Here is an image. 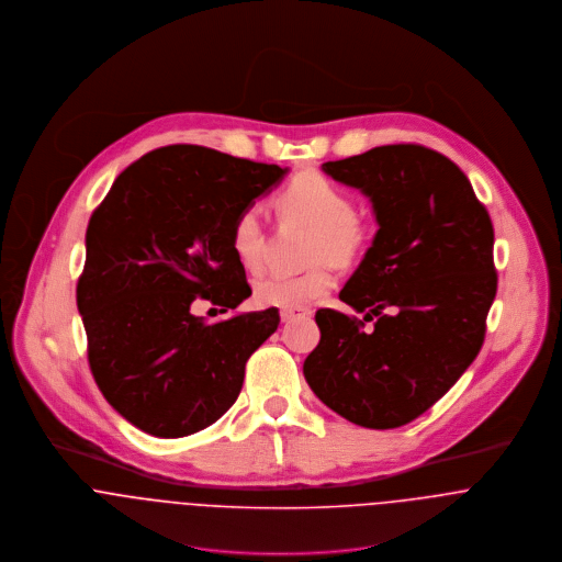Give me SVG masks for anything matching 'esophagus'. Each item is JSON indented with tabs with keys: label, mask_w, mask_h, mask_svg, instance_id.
<instances>
[{
	"label": "esophagus",
	"mask_w": 562,
	"mask_h": 562,
	"mask_svg": "<svg viewBox=\"0 0 562 562\" xmlns=\"http://www.w3.org/2000/svg\"><path fill=\"white\" fill-rule=\"evenodd\" d=\"M311 314V311H280V318L284 321V323H291V321H295V318H306Z\"/></svg>",
	"instance_id": "obj_1"
}]
</instances>
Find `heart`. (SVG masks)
<instances>
[{
    "mask_svg": "<svg viewBox=\"0 0 562 562\" xmlns=\"http://www.w3.org/2000/svg\"><path fill=\"white\" fill-rule=\"evenodd\" d=\"M284 217L314 228L311 269L295 276H267L254 286V300L265 308L302 311L327 295L336 284L334 263L353 262L367 246V228L356 217V204L347 191L321 175H300L276 198ZM231 246L246 269H256L265 251V233L256 206L244 209L231 231Z\"/></svg>",
    "mask_w": 562,
    "mask_h": 562,
    "instance_id": "1",
    "label": "heart"
}]
</instances>
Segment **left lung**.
Instances as JSON below:
<instances>
[{
  "mask_svg": "<svg viewBox=\"0 0 562 562\" xmlns=\"http://www.w3.org/2000/svg\"><path fill=\"white\" fill-rule=\"evenodd\" d=\"M323 172L360 189L379 231L340 300L364 319L316 311L304 362L312 392L367 429H396L439 401L474 362L494 304V226L468 177L418 144L376 146Z\"/></svg>",
  "mask_w": 562,
  "mask_h": 562,
  "instance_id": "left-lung-1",
  "label": "left lung"
}]
</instances>
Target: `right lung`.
Segmentation results:
<instances>
[{"instance_id": "obj_1", "label": "right lung", "mask_w": 562, "mask_h": 562, "mask_svg": "<svg viewBox=\"0 0 562 562\" xmlns=\"http://www.w3.org/2000/svg\"><path fill=\"white\" fill-rule=\"evenodd\" d=\"M286 172L166 146L128 166L92 213L77 282L88 362L108 403L139 431L186 437L220 420L248 358L278 329V308L206 323L191 304L226 312L250 297L233 222Z\"/></svg>"}]
</instances>
